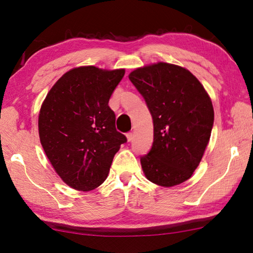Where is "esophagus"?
Wrapping results in <instances>:
<instances>
[{"instance_id":"1","label":"esophagus","mask_w":253,"mask_h":253,"mask_svg":"<svg viewBox=\"0 0 253 253\" xmlns=\"http://www.w3.org/2000/svg\"><path fill=\"white\" fill-rule=\"evenodd\" d=\"M126 137H127V140L130 142V141L132 140V139H133V133H132V132H128L127 135H126Z\"/></svg>"}]
</instances>
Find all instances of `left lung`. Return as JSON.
<instances>
[{"label": "left lung", "instance_id": "8db88e82", "mask_svg": "<svg viewBox=\"0 0 253 253\" xmlns=\"http://www.w3.org/2000/svg\"><path fill=\"white\" fill-rule=\"evenodd\" d=\"M129 80L153 120V144L140 158L147 178L162 187L189 179L203 157L214 122L212 101L188 69L160 62L137 68Z\"/></svg>", "mask_w": 253, "mask_h": 253}]
</instances>
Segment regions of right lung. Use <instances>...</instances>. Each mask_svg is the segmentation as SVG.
<instances>
[{
    "instance_id": "1",
    "label": "right lung",
    "mask_w": 253,
    "mask_h": 253,
    "mask_svg": "<svg viewBox=\"0 0 253 253\" xmlns=\"http://www.w3.org/2000/svg\"><path fill=\"white\" fill-rule=\"evenodd\" d=\"M125 69L82 66L64 74L46 94L39 113V136L63 181L80 191L95 189L110 171L127 138L116 130L109 106Z\"/></svg>"
}]
</instances>
